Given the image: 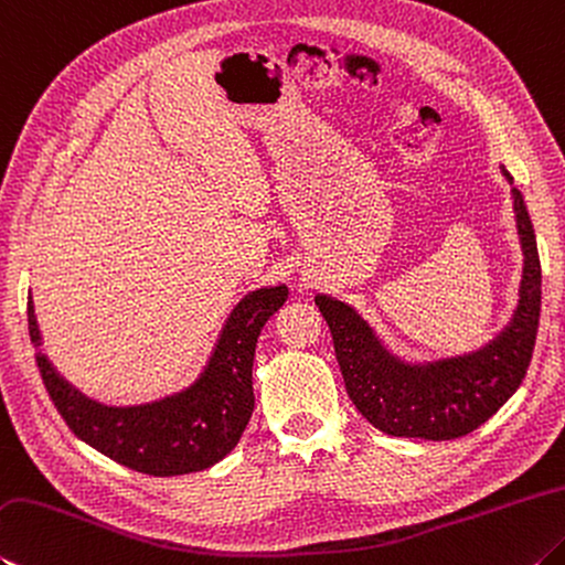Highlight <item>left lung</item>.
Masks as SVG:
<instances>
[{
  "mask_svg": "<svg viewBox=\"0 0 565 565\" xmlns=\"http://www.w3.org/2000/svg\"><path fill=\"white\" fill-rule=\"evenodd\" d=\"M511 184L516 232L524 254L519 301L507 326L471 351L403 361L377 341L361 316L331 296H316L333 335L348 397L367 423L393 437L457 439L484 425L516 393L529 371L541 316V262L524 192Z\"/></svg>",
  "mask_w": 565,
  "mask_h": 565,
  "instance_id": "8db88e82",
  "label": "left lung"
}]
</instances>
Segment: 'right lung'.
Wrapping results in <instances>:
<instances>
[{"label":"right lung","instance_id":"add662e5","mask_svg":"<svg viewBox=\"0 0 565 565\" xmlns=\"http://www.w3.org/2000/svg\"><path fill=\"white\" fill-rule=\"evenodd\" d=\"M284 284L249 291L224 321L217 345L198 381L156 403L108 407L68 385L41 353L29 291V338L51 403L78 439L118 465L152 477H175L217 465L237 447L254 409L252 365L264 323L281 309Z\"/></svg>","mask_w":565,"mask_h":565}]
</instances>
